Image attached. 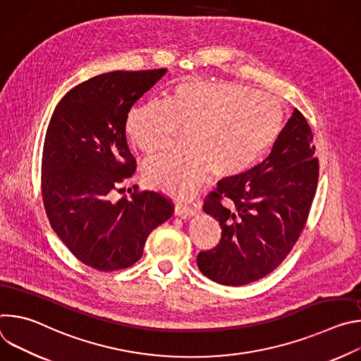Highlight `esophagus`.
<instances>
[{
  "instance_id": "obj_1",
  "label": "esophagus",
  "mask_w": 361,
  "mask_h": 361,
  "mask_svg": "<svg viewBox=\"0 0 361 361\" xmlns=\"http://www.w3.org/2000/svg\"><path fill=\"white\" fill-rule=\"evenodd\" d=\"M174 214L178 216V217H181V219H188V217L195 216V210L191 209V207H187V205L177 204L176 209H174Z\"/></svg>"
}]
</instances>
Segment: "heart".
<instances>
[{
  "label": "heart",
  "mask_w": 361,
  "mask_h": 361,
  "mask_svg": "<svg viewBox=\"0 0 361 361\" xmlns=\"http://www.w3.org/2000/svg\"><path fill=\"white\" fill-rule=\"evenodd\" d=\"M281 102L247 85L194 80L178 84L169 106L151 101L127 118L130 140L148 156L169 148L177 127L188 128L183 151L148 161L144 180L151 188L188 198L210 177L234 180L259 164L283 134Z\"/></svg>",
  "instance_id": "b5f03b06"
}]
</instances>
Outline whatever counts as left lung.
<instances>
[{
    "instance_id": "1",
    "label": "left lung",
    "mask_w": 361,
    "mask_h": 361,
    "mask_svg": "<svg viewBox=\"0 0 361 361\" xmlns=\"http://www.w3.org/2000/svg\"><path fill=\"white\" fill-rule=\"evenodd\" d=\"M313 133L294 109L270 156L247 174L221 180L204 212L221 227L220 243L197 255L200 271L223 286H244L270 274L302 231L319 181ZM223 197L232 200L224 208Z\"/></svg>"
}]
</instances>
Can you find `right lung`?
<instances>
[{"label":"right lung","instance_id":"add662e5","mask_svg":"<svg viewBox=\"0 0 361 361\" xmlns=\"http://www.w3.org/2000/svg\"><path fill=\"white\" fill-rule=\"evenodd\" d=\"M167 68L111 71L70 90L49 120L42 149V201L49 224L77 259L98 271L138 262L149 233L173 216L156 191H114L135 171L126 126L135 102Z\"/></svg>","mask_w":361,"mask_h":361}]
</instances>
